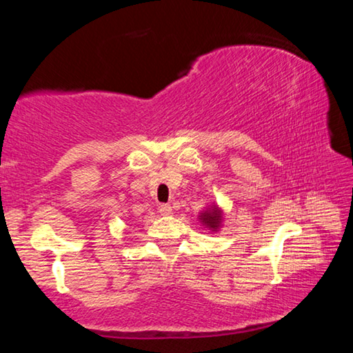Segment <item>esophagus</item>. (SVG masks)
Segmentation results:
<instances>
[{"label":"esophagus","mask_w":353,"mask_h":353,"mask_svg":"<svg viewBox=\"0 0 353 353\" xmlns=\"http://www.w3.org/2000/svg\"><path fill=\"white\" fill-rule=\"evenodd\" d=\"M159 212L162 216H170V214H172V207L170 204H163V205H160Z\"/></svg>","instance_id":"obj_1"}]
</instances>
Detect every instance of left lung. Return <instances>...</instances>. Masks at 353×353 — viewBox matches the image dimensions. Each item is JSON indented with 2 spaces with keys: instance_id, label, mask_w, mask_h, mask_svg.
<instances>
[{
  "instance_id": "1",
  "label": "left lung",
  "mask_w": 353,
  "mask_h": 353,
  "mask_svg": "<svg viewBox=\"0 0 353 353\" xmlns=\"http://www.w3.org/2000/svg\"><path fill=\"white\" fill-rule=\"evenodd\" d=\"M199 219L207 227H210L212 230H216L221 224V210L216 205H214V207H212V210H205L204 213H201Z\"/></svg>"
}]
</instances>
